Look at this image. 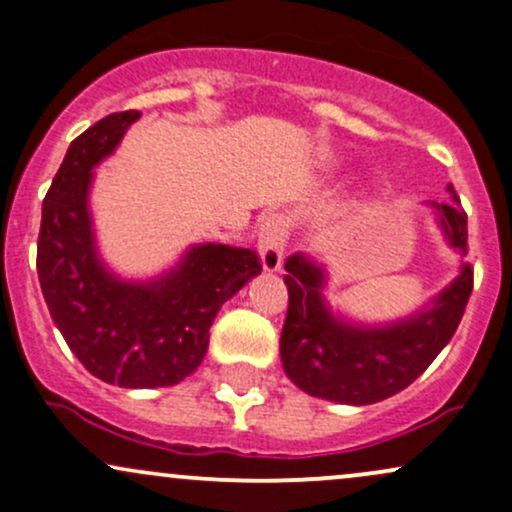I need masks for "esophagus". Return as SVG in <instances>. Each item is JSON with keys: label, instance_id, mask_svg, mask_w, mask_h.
<instances>
[{"label": "esophagus", "instance_id": "esophagus-1", "mask_svg": "<svg viewBox=\"0 0 512 512\" xmlns=\"http://www.w3.org/2000/svg\"><path fill=\"white\" fill-rule=\"evenodd\" d=\"M287 220L282 215H270L263 220L258 232V258H261L263 273H278L285 258Z\"/></svg>", "mask_w": 512, "mask_h": 512}]
</instances>
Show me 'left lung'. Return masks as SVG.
<instances>
[{
    "mask_svg": "<svg viewBox=\"0 0 512 512\" xmlns=\"http://www.w3.org/2000/svg\"><path fill=\"white\" fill-rule=\"evenodd\" d=\"M448 203L426 201L443 239L460 258L467 256V215L453 184ZM290 292L280 335L282 369L314 398L340 405H374L405 390L429 369L448 345L472 294V268L460 261L458 275L412 314L386 323L357 321L326 299L328 268L311 254L285 263Z\"/></svg>",
    "mask_w": 512,
    "mask_h": 512,
    "instance_id": "left-lung-1",
    "label": "left lung"
}]
</instances>
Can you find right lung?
Here are the masks:
<instances>
[{
	"mask_svg": "<svg viewBox=\"0 0 512 512\" xmlns=\"http://www.w3.org/2000/svg\"><path fill=\"white\" fill-rule=\"evenodd\" d=\"M141 112H114L66 150L42 203L38 278L54 326L78 362L119 388H165L201 366L208 330L227 299L261 273L251 249L191 244L153 278L107 266L95 234L90 191Z\"/></svg>",
	"mask_w": 512,
	"mask_h": 512,
	"instance_id": "right-lung-1",
	"label": "right lung"
}]
</instances>
